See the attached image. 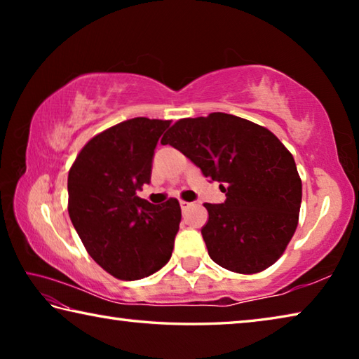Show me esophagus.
I'll use <instances>...</instances> for the list:
<instances>
[{
  "label": "esophagus",
  "instance_id": "obj_1",
  "mask_svg": "<svg viewBox=\"0 0 359 359\" xmlns=\"http://www.w3.org/2000/svg\"><path fill=\"white\" fill-rule=\"evenodd\" d=\"M191 205V203H188V201H180V208H182V210H187L188 208H190Z\"/></svg>",
  "mask_w": 359,
  "mask_h": 359
}]
</instances>
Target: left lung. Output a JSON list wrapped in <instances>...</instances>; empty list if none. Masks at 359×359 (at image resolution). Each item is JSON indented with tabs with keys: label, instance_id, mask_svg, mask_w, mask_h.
I'll list each match as a JSON object with an SVG mask.
<instances>
[{
	"label": "left lung",
	"instance_id": "1",
	"mask_svg": "<svg viewBox=\"0 0 359 359\" xmlns=\"http://www.w3.org/2000/svg\"><path fill=\"white\" fill-rule=\"evenodd\" d=\"M220 182L226 201L209 204L201 229L209 257L238 274H257L293 238L302 184L290 150L261 125L231 114L180 118L161 139Z\"/></svg>",
	"mask_w": 359,
	"mask_h": 359
}]
</instances>
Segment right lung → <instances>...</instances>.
Segmentation results:
<instances>
[{
    "mask_svg": "<svg viewBox=\"0 0 359 359\" xmlns=\"http://www.w3.org/2000/svg\"><path fill=\"white\" fill-rule=\"evenodd\" d=\"M171 121L136 117L98 133L68 174V212L85 250L120 280H139L165 266L179 231L180 204L136 196L150 184L156 142Z\"/></svg>",
    "mask_w": 359,
    "mask_h": 359,
    "instance_id": "1",
    "label": "right lung"
}]
</instances>
